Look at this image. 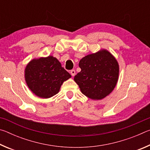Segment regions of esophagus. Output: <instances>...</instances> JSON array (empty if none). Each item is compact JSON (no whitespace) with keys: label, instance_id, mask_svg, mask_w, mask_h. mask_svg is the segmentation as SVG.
<instances>
[{"label":"esophagus","instance_id":"1","mask_svg":"<svg viewBox=\"0 0 150 150\" xmlns=\"http://www.w3.org/2000/svg\"><path fill=\"white\" fill-rule=\"evenodd\" d=\"M70 73H71V75L73 77H74L75 75V71L74 69H73V70L71 71Z\"/></svg>","mask_w":150,"mask_h":150}]
</instances>
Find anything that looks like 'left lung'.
Segmentation results:
<instances>
[{"mask_svg": "<svg viewBox=\"0 0 150 150\" xmlns=\"http://www.w3.org/2000/svg\"><path fill=\"white\" fill-rule=\"evenodd\" d=\"M81 71L74 81L83 95L93 100H101L112 93L119 77V64L106 49L86 55L80 60Z\"/></svg>", "mask_w": 150, "mask_h": 150, "instance_id": "left-lung-1", "label": "left lung"}]
</instances>
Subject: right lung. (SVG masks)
<instances>
[{"mask_svg": "<svg viewBox=\"0 0 150 150\" xmlns=\"http://www.w3.org/2000/svg\"><path fill=\"white\" fill-rule=\"evenodd\" d=\"M71 77L56 57L52 55L32 59L24 69V79L35 95L48 98L56 95L63 82Z\"/></svg>", "mask_w": 150, "mask_h": 150, "instance_id": "right-lung-1", "label": "right lung"}]
</instances>
